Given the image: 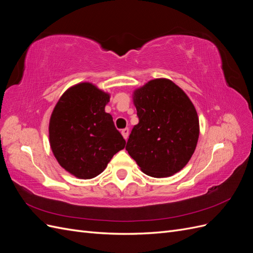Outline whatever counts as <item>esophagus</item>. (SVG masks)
<instances>
[{
	"label": "esophagus",
	"mask_w": 253,
	"mask_h": 253,
	"mask_svg": "<svg viewBox=\"0 0 253 253\" xmlns=\"http://www.w3.org/2000/svg\"><path fill=\"white\" fill-rule=\"evenodd\" d=\"M128 133H129V129L127 128V127H126V128H124L121 131V134H122V136H124V138L126 140L127 139V137H128Z\"/></svg>",
	"instance_id": "1"
}]
</instances>
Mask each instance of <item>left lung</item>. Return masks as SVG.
<instances>
[{"label":"left lung","instance_id":"obj_1","mask_svg":"<svg viewBox=\"0 0 253 253\" xmlns=\"http://www.w3.org/2000/svg\"><path fill=\"white\" fill-rule=\"evenodd\" d=\"M138 125L134 126L126 150L153 177L180 171L195 151L200 122L193 103L168 79L151 80L134 91Z\"/></svg>","mask_w":253,"mask_h":253}]
</instances>
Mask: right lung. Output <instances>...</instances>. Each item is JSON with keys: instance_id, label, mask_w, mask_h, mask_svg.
I'll list each match as a JSON object with an SVG mask.
<instances>
[{"instance_id": "1", "label": "right lung", "mask_w": 253, "mask_h": 253, "mask_svg": "<svg viewBox=\"0 0 253 253\" xmlns=\"http://www.w3.org/2000/svg\"><path fill=\"white\" fill-rule=\"evenodd\" d=\"M110 95L90 83L67 89L52 111L49 141L66 171L82 179L100 174L126 140L104 108Z\"/></svg>"}]
</instances>
